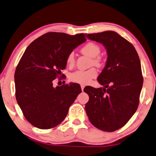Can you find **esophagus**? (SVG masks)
<instances>
[{"label":"esophagus","mask_w":156,"mask_h":156,"mask_svg":"<svg viewBox=\"0 0 156 156\" xmlns=\"http://www.w3.org/2000/svg\"><path fill=\"white\" fill-rule=\"evenodd\" d=\"M80 87H81L82 90H83V89H84V88H85V86H84V85H81V86H80Z\"/></svg>","instance_id":"esophagus-1"}]
</instances>
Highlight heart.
<instances>
[{
	"label": "heart",
	"mask_w": 156,
	"mask_h": 156,
	"mask_svg": "<svg viewBox=\"0 0 156 156\" xmlns=\"http://www.w3.org/2000/svg\"><path fill=\"white\" fill-rule=\"evenodd\" d=\"M81 53L91 58L90 65H94L98 67L103 66V61L101 56H99L101 53V48L98 44L93 42L87 43L80 50ZM66 63L68 66H73L75 64V55L73 52L68 54ZM98 75V71L95 68H91L86 70H76L70 75V80L72 82L82 85L88 84L91 80L95 78Z\"/></svg>",
	"instance_id": "1"
}]
</instances>
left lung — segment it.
<instances>
[{"mask_svg":"<svg viewBox=\"0 0 156 156\" xmlns=\"http://www.w3.org/2000/svg\"><path fill=\"white\" fill-rule=\"evenodd\" d=\"M107 50L105 68L98 77L104 88L86 86V111L95 127L107 132L122 128L136 113L143 87L140 61L133 45L114 31L87 35Z\"/></svg>","mask_w":156,"mask_h":156,"instance_id":"left-lung-1","label":"left lung"}]
</instances>
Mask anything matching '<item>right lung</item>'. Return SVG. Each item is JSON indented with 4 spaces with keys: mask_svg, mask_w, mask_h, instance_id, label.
<instances>
[{
    "mask_svg": "<svg viewBox=\"0 0 156 156\" xmlns=\"http://www.w3.org/2000/svg\"><path fill=\"white\" fill-rule=\"evenodd\" d=\"M86 41L83 33L70 36L49 32L26 48L15 71L16 98L25 118L33 126L50 129L59 125L81 93L79 84L54 88L53 82L66 68L68 54Z\"/></svg>",
    "mask_w": 156,
    "mask_h": 156,
    "instance_id": "right-lung-1",
    "label": "right lung"
}]
</instances>
